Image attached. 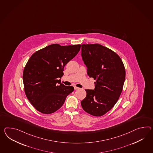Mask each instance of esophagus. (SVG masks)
Wrapping results in <instances>:
<instances>
[{"label":"esophagus","instance_id":"1","mask_svg":"<svg viewBox=\"0 0 153 153\" xmlns=\"http://www.w3.org/2000/svg\"><path fill=\"white\" fill-rule=\"evenodd\" d=\"M74 88H75V90H78V89H79V88H78V87H76V86L74 87Z\"/></svg>","mask_w":153,"mask_h":153}]
</instances>
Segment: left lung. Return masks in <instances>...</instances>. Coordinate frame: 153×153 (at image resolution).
Listing matches in <instances>:
<instances>
[{"label": "left lung", "mask_w": 153, "mask_h": 153, "mask_svg": "<svg viewBox=\"0 0 153 153\" xmlns=\"http://www.w3.org/2000/svg\"><path fill=\"white\" fill-rule=\"evenodd\" d=\"M82 60L87 74L96 79L94 90H86L81 102L85 111L102 116L115 105L122 91L126 78L123 62L116 52L100 44H82Z\"/></svg>", "instance_id": "8db88e82"}]
</instances>
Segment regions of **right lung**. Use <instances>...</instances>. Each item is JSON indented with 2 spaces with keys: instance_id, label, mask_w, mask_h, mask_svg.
<instances>
[{
  "instance_id": "1",
  "label": "right lung",
  "mask_w": 153,
  "mask_h": 153,
  "mask_svg": "<svg viewBox=\"0 0 153 153\" xmlns=\"http://www.w3.org/2000/svg\"><path fill=\"white\" fill-rule=\"evenodd\" d=\"M81 45L52 44L35 52L23 72L26 97L38 111L44 114L56 112L63 105L73 86L60 82L64 67L78 53Z\"/></svg>"
}]
</instances>
